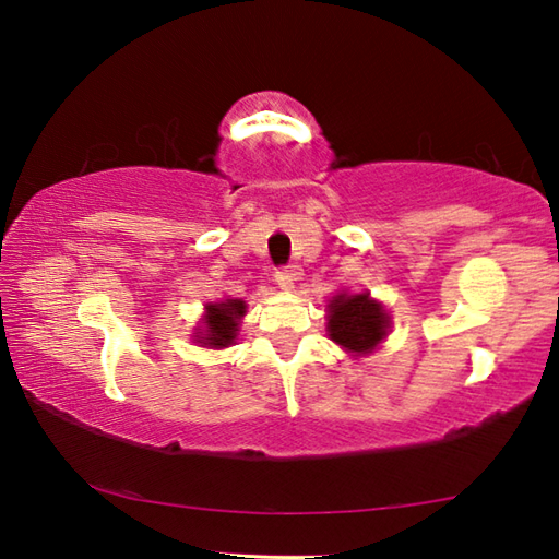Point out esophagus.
Wrapping results in <instances>:
<instances>
[{
    "label": "esophagus",
    "mask_w": 559,
    "mask_h": 559,
    "mask_svg": "<svg viewBox=\"0 0 559 559\" xmlns=\"http://www.w3.org/2000/svg\"><path fill=\"white\" fill-rule=\"evenodd\" d=\"M273 278H276L278 288L290 290L293 288V281L298 278V269H295V266H281V269H276V273H273Z\"/></svg>",
    "instance_id": "1"
}]
</instances>
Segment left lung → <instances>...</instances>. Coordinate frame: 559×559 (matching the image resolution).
<instances>
[{
	"label": "left lung",
	"instance_id": "8db88e82",
	"mask_svg": "<svg viewBox=\"0 0 559 559\" xmlns=\"http://www.w3.org/2000/svg\"><path fill=\"white\" fill-rule=\"evenodd\" d=\"M384 307L367 295H338L329 305V336L350 353H370L386 336Z\"/></svg>",
	"mask_w": 559,
	"mask_h": 559
}]
</instances>
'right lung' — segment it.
Segmentation results:
<instances>
[{"mask_svg": "<svg viewBox=\"0 0 559 559\" xmlns=\"http://www.w3.org/2000/svg\"><path fill=\"white\" fill-rule=\"evenodd\" d=\"M245 314L242 300H225L206 307V334H201V343L211 348L230 346L237 334V319Z\"/></svg>", "mask_w": 559, "mask_h": 559, "instance_id": "add662e5", "label": "right lung"}]
</instances>
